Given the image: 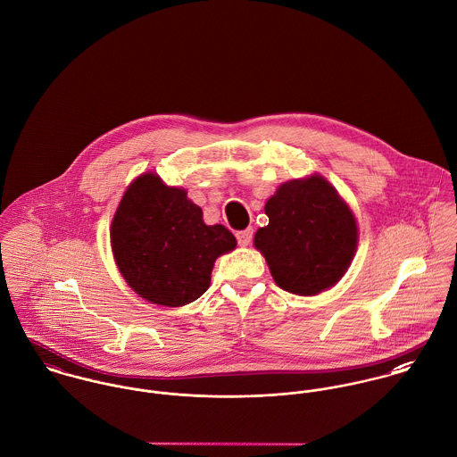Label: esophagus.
Returning a JSON list of instances; mask_svg holds the SVG:
<instances>
[{
  "instance_id": "1",
  "label": "esophagus",
  "mask_w": 457,
  "mask_h": 457,
  "mask_svg": "<svg viewBox=\"0 0 457 457\" xmlns=\"http://www.w3.org/2000/svg\"><path fill=\"white\" fill-rule=\"evenodd\" d=\"M236 237H237L239 246H248V245L252 243V239H253V230H252V228L241 230V232H237V234H236Z\"/></svg>"
}]
</instances>
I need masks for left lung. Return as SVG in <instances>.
<instances>
[{
	"instance_id": "8db88e82",
	"label": "left lung",
	"mask_w": 457,
	"mask_h": 457,
	"mask_svg": "<svg viewBox=\"0 0 457 457\" xmlns=\"http://www.w3.org/2000/svg\"><path fill=\"white\" fill-rule=\"evenodd\" d=\"M263 209L269 225L257 230L253 245L279 288L317 295L343 278L359 230L352 209L326 178L287 181Z\"/></svg>"
}]
</instances>
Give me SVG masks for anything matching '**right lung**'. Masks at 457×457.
<instances>
[{
    "label": "right lung",
    "instance_id": "right-lung-1",
    "mask_svg": "<svg viewBox=\"0 0 457 457\" xmlns=\"http://www.w3.org/2000/svg\"><path fill=\"white\" fill-rule=\"evenodd\" d=\"M111 245L135 294L153 304L178 308L209 288L214 262L232 252L237 241L223 225H205L202 209L183 188L167 187L147 172L121 198Z\"/></svg>",
    "mask_w": 457,
    "mask_h": 457
}]
</instances>
